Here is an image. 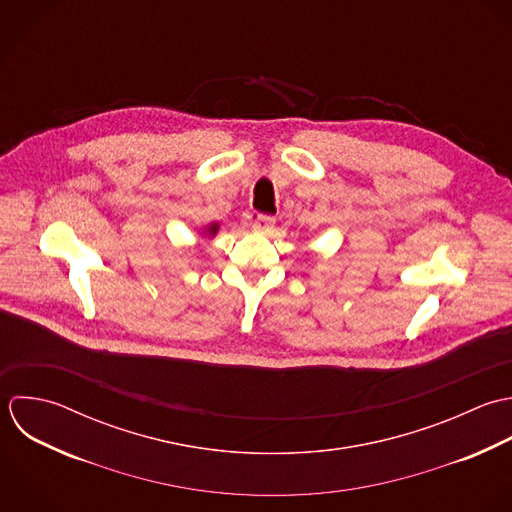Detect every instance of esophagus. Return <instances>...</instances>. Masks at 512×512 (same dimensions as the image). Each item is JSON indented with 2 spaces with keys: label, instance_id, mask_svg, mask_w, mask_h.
<instances>
[{
  "label": "esophagus",
  "instance_id": "1",
  "mask_svg": "<svg viewBox=\"0 0 512 512\" xmlns=\"http://www.w3.org/2000/svg\"><path fill=\"white\" fill-rule=\"evenodd\" d=\"M276 224V218H272V216H266V214H258L256 218H254V224H252V228H254V232H260V234H266V232H270L272 230V226Z\"/></svg>",
  "mask_w": 512,
  "mask_h": 512
}]
</instances>
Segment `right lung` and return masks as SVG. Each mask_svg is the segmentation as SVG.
I'll return each mask as SVG.
<instances>
[{"label": "right lung", "instance_id": "1", "mask_svg": "<svg viewBox=\"0 0 512 512\" xmlns=\"http://www.w3.org/2000/svg\"><path fill=\"white\" fill-rule=\"evenodd\" d=\"M218 232V224L216 222H212V224H208V228H206V234H210V236H214Z\"/></svg>", "mask_w": 512, "mask_h": 512}]
</instances>
